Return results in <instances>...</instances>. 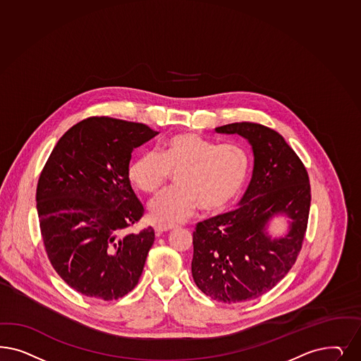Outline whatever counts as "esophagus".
<instances>
[{
	"instance_id": "1",
	"label": "esophagus",
	"mask_w": 361,
	"mask_h": 361,
	"mask_svg": "<svg viewBox=\"0 0 361 361\" xmlns=\"http://www.w3.org/2000/svg\"><path fill=\"white\" fill-rule=\"evenodd\" d=\"M174 228H176V226L174 224H157L155 226V231L158 233H166V231H170Z\"/></svg>"
}]
</instances>
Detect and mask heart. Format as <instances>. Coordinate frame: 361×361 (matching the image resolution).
<instances>
[{
	"instance_id": "heart-1",
	"label": "heart",
	"mask_w": 361,
	"mask_h": 361,
	"mask_svg": "<svg viewBox=\"0 0 361 361\" xmlns=\"http://www.w3.org/2000/svg\"><path fill=\"white\" fill-rule=\"evenodd\" d=\"M251 157L240 143L219 145L198 134H178L146 150L128 164V179L145 194H158L170 174L178 188L154 199L152 221L180 223L194 215L226 209L243 190L250 174Z\"/></svg>"
}]
</instances>
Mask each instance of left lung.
<instances>
[{"label": "left lung", "instance_id": "1", "mask_svg": "<svg viewBox=\"0 0 361 361\" xmlns=\"http://www.w3.org/2000/svg\"><path fill=\"white\" fill-rule=\"evenodd\" d=\"M215 131L245 138L254 169L238 209L197 224L191 272L211 299L245 302L272 290L295 264L307 230L311 187L302 161L275 130L239 122ZM275 217L287 220L288 230L274 237L267 228Z\"/></svg>", "mask_w": 361, "mask_h": 361}]
</instances>
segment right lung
<instances>
[{"mask_svg": "<svg viewBox=\"0 0 361 361\" xmlns=\"http://www.w3.org/2000/svg\"><path fill=\"white\" fill-rule=\"evenodd\" d=\"M158 134L143 123L87 118L61 137L39 175L35 200L47 257L85 296L114 300L140 280L155 233H125L143 214L128 164L133 150Z\"/></svg>", "mask_w": 361, "mask_h": 361, "instance_id": "right-lung-1", "label": "right lung"}]
</instances>
